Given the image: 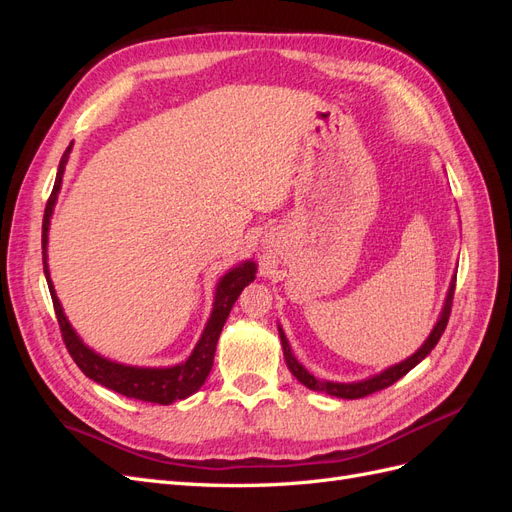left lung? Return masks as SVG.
Masks as SVG:
<instances>
[{"instance_id":"1","label":"left lung","mask_w":512,"mask_h":512,"mask_svg":"<svg viewBox=\"0 0 512 512\" xmlns=\"http://www.w3.org/2000/svg\"><path fill=\"white\" fill-rule=\"evenodd\" d=\"M453 294H455V284L451 286V290H448V297H446V303H444V309H442V316H440V320H438L436 327H433L431 335L427 337V342L423 344V348L418 350V352H414V354L410 356V359H406L404 363H399V365H395V367H391V369L382 371L380 376H374V378L363 380V382H352V384L322 382V380H318V378H314L312 374H309V371H307V369H305L297 359H294V354L290 352V346H288V339H286L284 331L280 329V337H282V348H284V359H286V365H288V369L292 371V376L297 378L301 384H305L307 389H312V391H322V393L333 395V397H342V399H361V397H367V395L376 393V391H382V389H386V386H391L393 382H397L399 378H404L412 367H416L418 363H421V361L425 359V356H427L433 348H436V344L440 342V337H442V333H444V329H446L448 318H451Z\"/></svg>"}]
</instances>
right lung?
Instances as JSON below:
<instances>
[{"label": "right lung", "mask_w": 512, "mask_h": 512, "mask_svg": "<svg viewBox=\"0 0 512 512\" xmlns=\"http://www.w3.org/2000/svg\"><path fill=\"white\" fill-rule=\"evenodd\" d=\"M72 147V145H70ZM70 147L64 151L59 162V170L55 177L53 192L46 200V209H44V220H42V262H44V275L46 282H49L51 290V299L55 307V316L59 322V331L61 339L72 356V361L79 365V369L87 378L94 382L106 386L119 395H126L132 399H141V401H151V404H162L168 406L177 399H185L188 395L196 393L203 382L207 380L211 365H213V354L215 346H218V339L222 333L224 322L230 314L232 305H235L237 297L241 290L254 282L256 277V267L254 262H243V265L230 269L218 284V292H215V303H213V314L207 322L205 333L200 337V342L196 344L194 352L190 354V359L175 365V367H166V369H149V367H128V365H119L108 359H102L100 354L94 350H89L79 335H76L70 327V322L64 316V309L59 305L57 294L53 290L49 269H46V232H49V220L53 213V205L57 200V192L61 185V175H64V168L70 156Z\"/></svg>", "instance_id": "right-lung-1"}]
</instances>
